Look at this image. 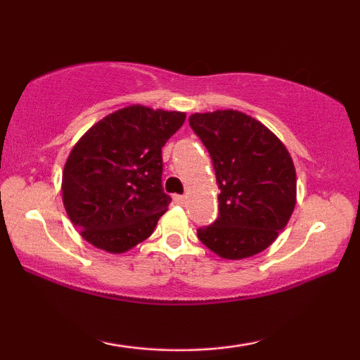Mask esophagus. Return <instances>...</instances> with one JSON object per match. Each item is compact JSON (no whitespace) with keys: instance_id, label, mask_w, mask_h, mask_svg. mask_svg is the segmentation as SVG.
I'll return each instance as SVG.
<instances>
[{"instance_id":"esophagus-1","label":"esophagus","mask_w":360,"mask_h":360,"mask_svg":"<svg viewBox=\"0 0 360 360\" xmlns=\"http://www.w3.org/2000/svg\"><path fill=\"white\" fill-rule=\"evenodd\" d=\"M174 201L179 205H184L185 203V196L184 195H174Z\"/></svg>"}]
</instances>
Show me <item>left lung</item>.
Listing matches in <instances>:
<instances>
[{
	"mask_svg": "<svg viewBox=\"0 0 360 360\" xmlns=\"http://www.w3.org/2000/svg\"><path fill=\"white\" fill-rule=\"evenodd\" d=\"M188 121L210 152L221 190L218 218L196 229L198 239L223 259L262 252L295 208L297 174L288 150L244 112H196Z\"/></svg>",
	"mask_w": 360,
	"mask_h": 360,
	"instance_id": "obj_1",
	"label": "left lung"
}]
</instances>
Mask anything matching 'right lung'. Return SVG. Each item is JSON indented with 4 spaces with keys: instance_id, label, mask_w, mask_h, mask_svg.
I'll return each mask as SVG.
<instances>
[{
    "instance_id": "obj_1",
    "label": "right lung",
    "mask_w": 360,
    "mask_h": 360,
    "mask_svg": "<svg viewBox=\"0 0 360 360\" xmlns=\"http://www.w3.org/2000/svg\"><path fill=\"white\" fill-rule=\"evenodd\" d=\"M184 121L185 112L129 106L77 142L62 175L63 206L88 243L121 254L154 233L172 201L162 147Z\"/></svg>"
}]
</instances>
